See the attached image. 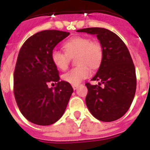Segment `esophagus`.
I'll use <instances>...</instances> for the list:
<instances>
[{
	"mask_svg": "<svg viewBox=\"0 0 150 150\" xmlns=\"http://www.w3.org/2000/svg\"><path fill=\"white\" fill-rule=\"evenodd\" d=\"M72 87L74 90H76V89H77L78 87H79V85H73Z\"/></svg>",
	"mask_w": 150,
	"mask_h": 150,
	"instance_id": "34e87169",
	"label": "esophagus"
}]
</instances>
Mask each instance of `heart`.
<instances>
[{"label":"heart","mask_w":150,"mask_h":150,"mask_svg":"<svg viewBox=\"0 0 150 150\" xmlns=\"http://www.w3.org/2000/svg\"><path fill=\"white\" fill-rule=\"evenodd\" d=\"M64 52L52 50L51 59L55 67L61 71H65L69 67L71 58L76 55L77 67L71 69L62 76L65 82L71 85H79L83 79L89 77L91 68L98 67L103 58V49L98 41L91 40L87 37L76 36L64 43Z\"/></svg>","instance_id":"heart-1"}]
</instances>
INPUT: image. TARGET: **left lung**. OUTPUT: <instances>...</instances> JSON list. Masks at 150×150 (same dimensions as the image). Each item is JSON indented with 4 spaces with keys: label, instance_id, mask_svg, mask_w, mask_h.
Returning <instances> with one entry per match:
<instances>
[{
    "label": "left lung",
    "instance_id": "obj_1",
    "mask_svg": "<svg viewBox=\"0 0 150 150\" xmlns=\"http://www.w3.org/2000/svg\"><path fill=\"white\" fill-rule=\"evenodd\" d=\"M76 31L96 34L103 49L100 67L91 79L100 83H86L87 107L100 121L117 120L128 110L136 91V72L129 51L121 38L107 29L88 28Z\"/></svg>",
    "mask_w": 150,
    "mask_h": 150
}]
</instances>
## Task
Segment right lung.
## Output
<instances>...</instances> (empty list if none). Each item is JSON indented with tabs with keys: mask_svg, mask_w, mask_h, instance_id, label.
Wrapping results in <instances>:
<instances>
[{
	"mask_svg": "<svg viewBox=\"0 0 150 150\" xmlns=\"http://www.w3.org/2000/svg\"><path fill=\"white\" fill-rule=\"evenodd\" d=\"M70 34L57 30L36 33L24 43L18 52L13 75V92L22 114L30 122L50 125L64 114L74 89L60 81L51 53ZM55 82L54 89L49 83ZM54 84V83H53Z\"/></svg>",
	"mask_w": 150,
	"mask_h": 150,
	"instance_id": "obj_1",
	"label": "right lung"
}]
</instances>
